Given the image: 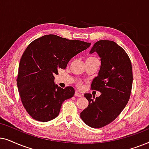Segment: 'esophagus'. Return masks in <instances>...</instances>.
Returning a JSON list of instances; mask_svg holds the SVG:
<instances>
[{"label": "esophagus", "mask_w": 149, "mask_h": 149, "mask_svg": "<svg viewBox=\"0 0 149 149\" xmlns=\"http://www.w3.org/2000/svg\"><path fill=\"white\" fill-rule=\"evenodd\" d=\"M75 96H76V97H82V95L81 94V93H78V92H76V93H75Z\"/></svg>", "instance_id": "34e87169"}]
</instances>
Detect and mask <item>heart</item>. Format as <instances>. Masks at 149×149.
<instances>
[{
  "mask_svg": "<svg viewBox=\"0 0 149 149\" xmlns=\"http://www.w3.org/2000/svg\"><path fill=\"white\" fill-rule=\"evenodd\" d=\"M95 59H97V58H95V57H89V58H87V60H89V61H92V60H95Z\"/></svg>",
  "mask_w": 149,
  "mask_h": 149,
  "instance_id": "heart-1",
  "label": "heart"
}]
</instances>
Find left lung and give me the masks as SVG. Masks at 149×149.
Returning a JSON list of instances; mask_svg holds the SVG:
<instances>
[{
	"mask_svg": "<svg viewBox=\"0 0 149 149\" xmlns=\"http://www.w3.org/2000/svg\"><path fill=\"white\" fill-rule=\"evenodd\" d=\"M97 52L101 58L98 76L93 79L91 89L100 91L95 97L85 93L88 106L80 113L87 125L101 128L110 124L126 106L133 83L132 63L126 52L114 41H97L90 54Z\"/></svg>",
	"mask_w": 149,
	"mask_h": 149,
	"instance_id": "obj_1",
	"label": "left lung"
}]
</instances>
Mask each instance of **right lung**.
I'll list each match as a JSON object with an SVG mask.
<instances>
[{
    "label": "right lung",
    "instance_id": "obj_1",
    "mask_svg": "<svg viewBox=\"0 0 149 149\" xmlns=\"http://www.w3.org/2000/svg\"><path fill=\"white\" fill-rule=\"evenodd\" d=\"M91 44L47 35L28 45L19 61L17 86L22 103L32 118L47 122L58 116L63 102L72 97L75 90L72 86L61 88L54 83V76Z\"/></svg>",
    "mask_w": 149,
    "mask_h": 149
}]
</instances>
